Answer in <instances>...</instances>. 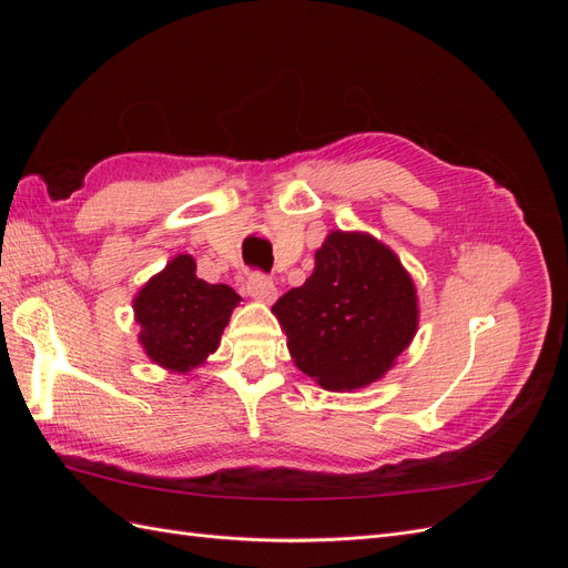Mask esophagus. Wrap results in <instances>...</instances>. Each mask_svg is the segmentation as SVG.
<instances>
[{"mask_svg":"<svg viewBox=\"0 0 568 568\" xmlns=\"http://www.w3.org/2000/svg\"><path fill=\"white\" fill-rule=\"evenodd\" d=\"M246 288H248V296L251 298L263 301V303H272L274 296H277V288H274V282L263 272H253L251 277H248V282H246Z\"/></svg>","mask_w":568,"mask_h":568,"instance_id":"34e87169","label":"esophagus"}]
</instances>
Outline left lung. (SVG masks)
Instances as JSON below:
<instances>
[{
  "label": "left lung",
  "instance_id": "obj_1",
  "mask_svg": "<svg viewBox=\"0 0 568 568\" xmlns=\"http://www.w3.org/2000/svg\"><path fill=\"white\" fill-rule=\"evenodd\" d=\"M301 372L326 390L384 376L417 332V294L393 251L369 234L332 232L303 286L272 305Z\"/></svg>",
  "mask_w": 568,
  "mask_h": 568
}]
</instances>
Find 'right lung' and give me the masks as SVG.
Listing matches in <instances>:
<instances>
[{"mask_svg": "<svg viewBox=\"0 0 568 568\" xmlns=\"http://www.w3.org/2000/svg\"><path fill=\"white\" fill-rule=\"evenodd\" d=\"M239 301L242 296L227 284L199 280L192 255L173 257L134 298L146 355L173 372L201 365L217 348Z\"/></svg>", "mask_w": 568, "mask_h": 568, "instance_id": "obj_1", "label": "right lung"}]
</instances>
